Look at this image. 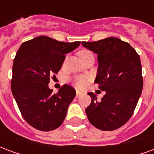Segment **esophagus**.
Masks as SVG:
<instances>
[{
  "label": "esophagus",
  "mask_w": 154,
  "mask_h": 154,
  "mask_svg": "<svg viewBox=\"0 0 154 154\" xmlns=\"http://www.w3.org/2000/svg\"><path fill=\"white\" fill-rule=\"evenodd\" d=\"M82 92H81L80 91H77V92H76V97H80L81 96H82Z\"/></svg>",
  "instance_id": "esophagus-1"
}]
</instances>
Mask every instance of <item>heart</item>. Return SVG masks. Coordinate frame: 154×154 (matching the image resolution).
Segmentation results:
<instances>
[{"label":"heart","mask_w":154,"mask_h":154,"mask_svg":"<svg viewBox=\"0 0 154 154\" xmlns=\"http://www.w3.org/2000/svg\"><path fill=\"white\" fill-rule=\"evenodd\" d=\"M90 54H92L90 51L82 50L79 52V57H84V56H87V55H90ZM88 80H89V78H88V77H87V76H77V77H76L74 78L72 82H73L74 85H75L77 88L82 89V88H84V87L87 85Z\"/></svg>","instance_id":"1"}]
</instances>
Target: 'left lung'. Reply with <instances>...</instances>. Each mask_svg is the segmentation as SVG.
<instances>
[{
	"label": "left lung",
	"instance_id": "8db88e82",
	"mask_svg": "<svg viewBox=\"0 0 154 154\" xmlns=\"http://www.w3.org/2000/svg\"><path fill=\"white\" fill-rule=\"evenodd\" d=\"M97 54L98 68L95 83L106 94L97 100L87 93L91 103L86 114L91 125L105 131L119 129L132 116L143 89L139 55L130 44L114 37L95 42H82Z\"/></svg>",
	"mask_w": 154,
	"mask_h": 154
}]
</instances>
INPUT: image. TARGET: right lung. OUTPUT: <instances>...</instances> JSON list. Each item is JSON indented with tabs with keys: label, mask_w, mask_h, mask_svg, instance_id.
Masks as SVG:
<instances>
[{
	"label": "right lung",
	"mask_w": 154,
	"mask_h": 154,
	"mask_svg": "<svg viewBox=\"0 0 154 154\" xmlns=\"http://www.w3.org/2000/svg\"><path fill=\"white\" fill-rule=\"evenodd\" d=\"M80 44L38 36L23 43L17 51L12 67L11 91L22 116L32 127L50 131L63 122L76 91L65 84L54 94L48 83L50 76L61 69L65 54Z\"/></svg>",
	"instance_id": "1"
}]
</instances>
